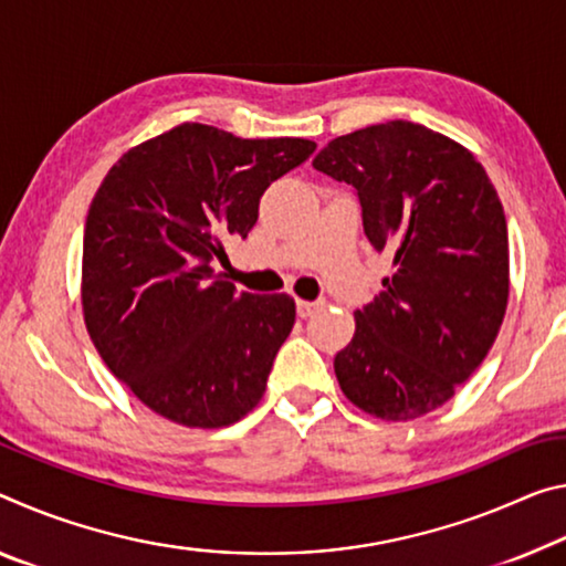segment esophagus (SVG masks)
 Instances as JSON below:
<instances>
[{"label":"esophagus","mask_w":566,"mask_h":566,"mask_svg":"<svg viewBox=\"0 0 566 566\" xmlns=\"http://www.w3.org/2000/svg\"><path fill=\"white\" fill-rule=\"evenodd\" d=\"M319 310V302H307V300H297V315L300 317H310L312 312Z\"/></svg>","instance_id":"34e87169"}]
</instances>
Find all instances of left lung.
<instances>
[{"mask_svg":"<svg viewBox=\"0 0 566 566\" xmlns=\"http://www.w3.org/2000/svg\"><path fill=\"white\" fill-rule=\"evenodd\" d=\"M312 166L355 188L367 239L392 254L335 355L339 388L375 418L416 420L455 396L504 322V206L469 148L408 120L329 140Z\"/></svg>","mask_w":566,"mask_h":566,"instance_id":"8db88e82","label":"left lung"}]
</instances>
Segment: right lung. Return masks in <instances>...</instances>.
<instances>
[{"label": "right lung", "mask_w": 566, "mask_h": 566, "mask_svg": "<svg viewBox=\"0 0 566 566\" xmlns=\"http://www.w3.org/2000/svg\"><path fill=\"white\" fill-rule=\"evenodd\" d=\"M317 143L237 138L181 123L118 158L90 203L83 317L115 378L186 428H223L256 408L294 327L290 294L221 280L229 239H247L269 184Z\"/></svg>", "instance_id": "1"}]
</instances>
